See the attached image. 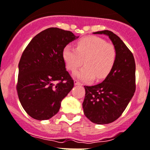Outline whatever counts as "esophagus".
<instances>
[{
	"label": "esophagus",
	"instance_id": "1",
	"mask_svg": "<svg viewBox=\"0 0 150 150\" xmlns=\"http://www.w3.org/2000/svg\"><path fill=\"white\" fill-rule=\"evenodd\" d=\"M75 85H82V84H81L80 81H79L78 80H75Z\"/></svg>",
	"mask_w": 150,
	"mask_h": 150
}]
</instances>
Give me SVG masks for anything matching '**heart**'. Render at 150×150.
Wrapping results in <instances>:
<instances>
[{
	"label": "heart",
	"instance_id": "b5f03b06",
	"mask_svg": "<svg viewBox=\"0 0 150 150\" xmlns=\"http://www.w3.org/2000/svg\"><path fill=\"white\" fill-rule=\"evenodd\" d=\"M62 56L69 71H75L85 60V66L75 73V76L84 81H98L108 76L113 69L117 59L114 44L107 42L98 36H85L77 42L76 49L70 45L64 48Z\"/></svg>",
	"mask_w": 150,
	"mask_h": 150
}]
</instances>
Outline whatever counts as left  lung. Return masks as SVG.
<instances>
[{"label":"left lung","instance_id":"left-lung-1","mask_svg":"<svg viewBox=\"0 0 150 150\" xmlns=\"http://www.w3.org/2000/svg\"><path fill=\"white\" fill-rule=\"evenodd\" d=\"M109 36L117 50L115 64L104 81L85 86L84 114L97 124H108L120 117L136 91V64L131 51L110 30L94 33Z\"/></svg>","mask_w":150,"mask_h":150}]
</instances>
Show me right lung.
Wrapping results in <instances>:
<instances>
[{
	"label": "right lung",
	"instance_id": "1",
	"mask_svg": "<svg viewBox=\"0 0 150 150\" xmlns=\"http://www.w3.org/2000/svg\"><path fill=\"white\" fill-rule=\"evenodd\" d=\"M78 37L71 31L51 27L35 36L23 52L16 88L21 105L33 119L49 120L56 115L74 87L62 52Z\"/></svg>",
	"mask_w": 150,
	"mask_h": 150
}]
</instances>
